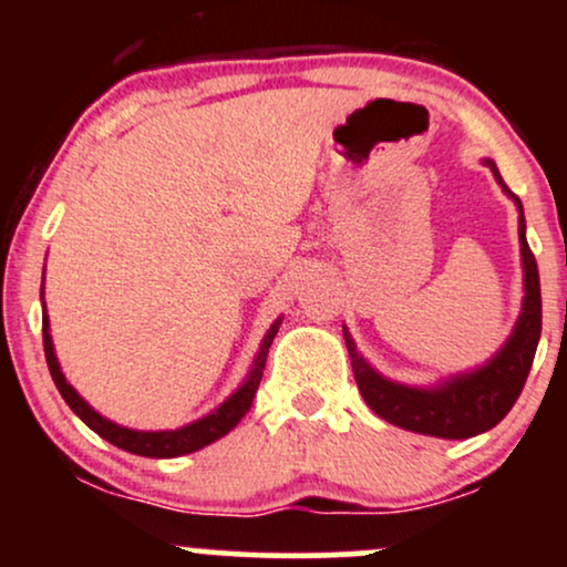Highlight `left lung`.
Returning a JSON list of instances; mask_svg holds the SVG:
<instances>
[{
  "mask_svg": "<svg viewBox=\"0 0 567 567\" xmlns=\"http://www.w3.org/2000/svg\"><path fill=\"white\" fill-rule=\"evenodd\" d=\"M485 165L491 167L498 186L509 194L519 210V252H523L525 285L519 320L504 347L496 351V357L487 360L483 368L442 381L440 386H405V383L383 379L379 370L370 368L365 357L357 351L349 330L343 328L351 370H354L357 386H360L370 410L389 424L415 434H429V437L466 440L496 426L523 392L533 357H536L538 338H542V282H538L536 256L525 239L523 202L509 192V186L504 184L498 167L491 159H485Z\"/></svg>",
  "mask_w": 567,
  "mask_h": 567,
  "instance_id": "8db88e82",
  "label": "left lung"
}]
</instances>
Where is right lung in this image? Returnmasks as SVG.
<instances>
[{
  "instance_id": "obj_1",
  "label": "right lung",
  "mask_w": 567,
  "mask_h": 567,
  "mask_svg": "<svg viewBox=\"0 0 567 567\" xmlns=\"http://www.w3.org/2000/svg\"><path fill=\"white\" fill-rule=\"evenodd\" d=\"M279 324H282V317H279V320L269 328V333L264 336L261 349H258L256 360H252V368H250V373H247L243 386H239L237 392L229 396V400L220 402L213 413H207L205 419H197L194 424H186L181 429H167V432H138V429H127V426L114 424V421L103 419V415L97 413V410L90 408L87 402L76 394V389L66 381V375L61 373V365H58V357L53 349V336H50V320H48V311H44V301H42L44 357H48V368H50V375H53L58 392H61L63 400H66V405L74 410V413L80 415L84 424L93 429L95 434H101L103 440H109L112 445L122 447V451L135 453V455H146V458H175V455L194 453V451H199V447L220 440L224 434H229L231 429L243 421V415L252 405V396H256V392H258V383H261V375L266 368V357H269V347H271V341H275Z\"/></svg>"
}]
</instances>
